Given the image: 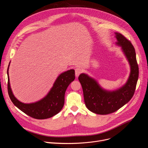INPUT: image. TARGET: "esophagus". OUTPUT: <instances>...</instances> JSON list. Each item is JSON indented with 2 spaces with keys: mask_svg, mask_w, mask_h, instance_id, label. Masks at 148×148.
<instances>
[{
  "mask_svg": "<svg viewBox=\"0 0 148 148\" xmlns=\"http://www.w3.org/2000/svg\"><path fill=\"white\" fill-rule=\"evenodd\" d=\"M82 70L81 69H79V68L76 69L75 70V77L77 78V77L79 75V74L82 73Z\"/></svg>",
  "mask_w": 148,
  "mask_h": 148,
  "instance_id": "1",
  "label": "esophagus"
}]
</instances>
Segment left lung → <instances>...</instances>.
<instances>
[{"instance_id":"1","label":"left lung","mask_w":148,"mask_h":148,"mask_svg":"<svg viewBox=\"0 0 148 148\" xmlns=\"http://www.w3.org/2000/svg\"><path fill=\"white\" fill-rule=\"evenodd\" d=\"M114 33L116 38L115 45L121 47L130 66V75L125 84L116 90H108L102 88L95 78L87 74L81 73L78 77L87 108L99 115L114 112L127 103L134 94L138 79L139 68L134 46L121 33Z\"/></svg>"}]
</instances>
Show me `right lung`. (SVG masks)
I'll list each match as a JSON object with an SVG mask.
<instances>
[{
    "label": "right lung",
    "mask_w": 148,
    "mask_h": 148,
    "mask_svg": "<svg viewBox=\"0 0 148 148\" xmlns=\"http://www.w3.org/2000/svg\"><path fill=\"white\" fill-rule=\"evenodd\" d=\"M10 63V62L7 71L8 89L9 97L15 106L27 115L38 119L49 118L59 113L64 106L66 91L75 79L74 70L71 69L61 73L56 78L51 88L43 98L34 102L24 103L18 100L12 92L9 76Z\"/></svg>",
    "instance_id": "right-lung-1"
}]
</instances>
